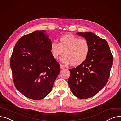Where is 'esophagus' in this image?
Listing matches in <instances>:
<instances>
[{
	"instance_id": "34e87169",
	"label": "esophagus",
	"mask_w": 121,
	"mask_h": 121,
	"mask_svg": "<svg viewBox=\"0 0 121 121\" xmlns=\"http://www.w3.org/2000/svg\"><path fill=\"white\" fill-rule=\"evenodd\" d=\"M60 68H61V69H64V68H65V66L64 65H61V64H60Z\"/></svg>"
}]
</instances>
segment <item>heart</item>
I'll list each match as a JSON object with an SVG mask.
<instances>
[{
    "instance_id": "b5f03b06",
    "label": "heart",
    "mask_w": 121,
    "mask_h": 121,
    "mask_svg": "<svg viewBox=\"0 0 121 121\" xmlns=\"http://www.w3.org/2000/svg\"><path fill=\"white\" fill-rule=\"evenodd\" d=\"M50 50L54 59H57L64 53L65 55L60 58L61 62L78 66L86 60L90 53V46L86 39L67 34L60 38L59 43L52 42Z\"/></svg>"
}]
</instances>
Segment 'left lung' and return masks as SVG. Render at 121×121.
I'll return each instance as SVG.
<instances>
[{
    "mask_svg": "<svg viewBox=\"0 0 121 121\" xmlns=\"http://www.w3.org/2000/svg\"><path fill=\"white\" fill-rule=\"evenodd\" d=\"M77 34L88 42L90 51L82 64L69 69L68 84L73 95L85 99L95 95L106 85L113 64V55L104 39L91 32Z\"/></svg>",
    "mask_w": 121,
    "mask_h": 121,
    "instance_id": "1",
    "label": "left lung"
}]
</instances>
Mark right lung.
<instances>
[{"instance_id": "add662e5", "label": "right lung", "mask_w": 121, "mask_h": 121, "mask_svg": "<svg viewBox=\"0 0 121 121\" xmlns=\"http://www.w3.org/2000/svg\"><path fill=\"white\" fill-rule=\"evenodd\" d=\"M51 43L46 31L36 30L21 38L14 48L10 59L14 83L30 99L39 100L48 95L59 73Z\"/></svg>"}]
</instances>
